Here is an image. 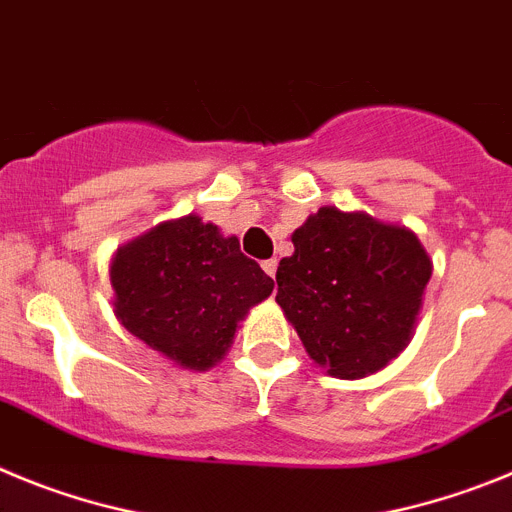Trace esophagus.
Masks as SVG:
<instances>
[{
    "instance_id": "34e87169",
    "label": "esophagus",
    "mask_w": 512,
    "mask_h": 512,
    "mask_svg": "<svg viewBox=\"0 0 512 512\" xmlns=\"http://www.w3.org/2000/svg\"><path fill=\"white\" fill-rule=\"evenodd\" d=\"M261 269H264L269 277H274V274H277V259H266L264 264H261Z\"/></svg>"
}]
</instances>
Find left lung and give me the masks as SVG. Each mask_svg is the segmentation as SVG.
Listing matches in <instances>:
<instances>
[{
    "label": "left lung",
    "mask_w": 512,
    "mask_h": 512,
    "mask_svg": "<svg viewBox=\"0 0 512 512\" xmlns=\"http://www.w3.org/2000/svg\"><path fill=\"white\" fill-rule=\"evenodd\" d=\"M279 261L277 302L307 356L330 377L361 379L413 338L431 256L405 225L320 207Z\"/></svg>",
    "instance_id": "left-lung-1"
}]
</instances>
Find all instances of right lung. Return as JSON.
<instances>
[{"mask_svg":"<svg viewBox=\"0 0 512 512\" xmlns=\"http://www.w3.org/2000/svg\"><path fill=\"white\" fill-rule=\"evenodd\" d=\"M110 282L117 320L194 372L223 359L238 323L274 289L235 235L225 238L197 215L166 220L117 248Z\"/></svg>","mask_w":512,"mask_h":512,"instance_id":"obj_1","label":"right lung"}]
</instances>
